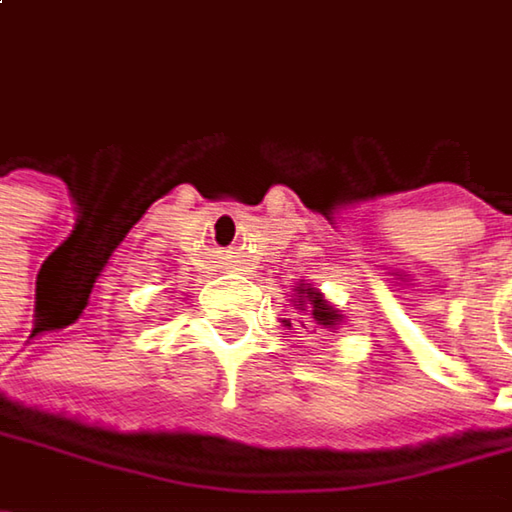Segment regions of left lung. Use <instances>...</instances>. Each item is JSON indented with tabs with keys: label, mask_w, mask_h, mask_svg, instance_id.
<instances>
[{
	"label": "left lung",
	"mask_w": 512,
	"mask_h": 512,
	"mask_svg": "<svg viewBox=\"0 0 512 512\" xmlns=\"http://www.w3.org/2000/svg\"><path fill=\"white\" fill-rule=\"evenodd\" d=\"M291 306L297 309V315L306 318V321H300L303 327H321V330H327V333H336V330L342 327V321H345V315L321 294V288H315V285H309V282H297ZM282 327L291 330V321L282 318Z\"/></svg>",
	"instance_id": "8db88e82"
}]
</instances>
